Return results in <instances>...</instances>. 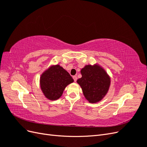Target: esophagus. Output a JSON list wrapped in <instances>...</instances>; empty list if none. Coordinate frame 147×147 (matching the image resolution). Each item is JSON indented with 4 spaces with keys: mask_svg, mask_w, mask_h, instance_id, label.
Segmentation results:
<instances>
[{
    "mask_svg": "<svg viewBox=\"0 0 147 147\" xmlns=\"http://www.w3.org/2000/svg\"><path fill=\"white\" fill-rule=\"evenodd\" d=\"M73 79H74V80L75 82H77V76H74V77H73Z\"/></svg>",
    "mask_w": 147,
    "mask_h": 147,
    "instance_id": "1",
    "label": "esophagus"
}]
</instances>
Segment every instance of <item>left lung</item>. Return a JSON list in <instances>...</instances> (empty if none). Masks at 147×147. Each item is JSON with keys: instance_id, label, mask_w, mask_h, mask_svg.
<instances>
[{"instance_id": "8db88e82", "label": "left lung", "mask_w": 147, "mask_h": 147, "mask_svg": "<svg viewBox=\"0 0 147 147\" xmlns=\"http://www.w3.org/2000/svg\"><path fill=\"white\" fill-rule=\"evenodd\" d=\"M82 78L77 83L82 89L84 96L89 102L95 104L104 98L110 85V77L99 64L86 65L81 70Z\"/></svg>"}]
</instances>
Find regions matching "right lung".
Returning a JSON list of instances; mask_svg holds the SVG:
<instances>
[{
	"label": "right lung",
	"instance_id": "add662e5",
	"mask_svg": "<svg viewBox=\"0 0 147 147\" xmlns=\"http://www.w3.org/2000/svg\"><path fill=\"white\" fill-rule=\"evenodd\" d=\"M74 82L70 74L59 64L50 66L40 78V85L46 98L56 100L62 96L65 87Z\"/></svg>",
	"mask_w": 147,
	"mask_h": 147
}]
</instances>
